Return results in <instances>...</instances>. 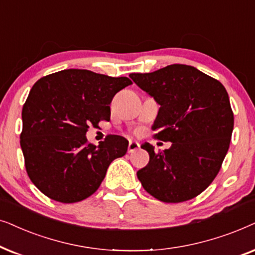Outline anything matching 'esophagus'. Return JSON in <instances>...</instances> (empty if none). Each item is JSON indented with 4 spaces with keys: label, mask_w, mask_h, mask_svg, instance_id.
I'll use <instances>...</instances> for the list:
<instances>
[{
    "label": "esophagus",
    "mask_w": 255,
    "mask_h": 255,
    "mask_svg": "<svg viewBox=\"0 0 255 255\" xmlns=\"http://www.w3.org/2000/svg\"><path fill=\"white\" fill-rule=\"evenodd\" d=\"M138 148H140V143H138V142L130 141L129 144H128V152H129V154H131V152L136 151Z\"/></svg>",
    "instance_id": "34e87169"
}]
</instances>
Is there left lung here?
Returning <instances> with one entry per match:
<instances>
[{"label": "left lung", "mask_w": 255, "mask_h": 255, "mask_svg": "<svg viewBox=\"0 0 255 255\" xmlns=\"http://www.w3.org/2000/svg\"><path fill=\"white\" fill-rule=\"evenodd\" d=\"M159 106L152 130L171 147L155 152L141 145L149 163L137 171L143 189L158 201L181 203L211 184L222 168L232 136L234 118L222 83L196 67L172 64L150 73H130Z\"/></svg>", "instance_id": "obj_1"}]
</instances>
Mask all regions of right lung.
Wrapping results in <instances>:
<instances>
[{"instance_id": "obj_1", "label": "right lung", "mask_w": 255, "mask_h": 255, "mask_svg": "<svg viewBox=\"0 0 255 255\" xmlns=\"http://www.w3.org/2000/svg\"><path fill=\"white\" fill-rule=\"evenodd\" d=\"M130 84L127 77L69 69L33 85L22 110L21 148L29 178L44 195L60 203L83 201L127 152L128 141L120 135L94 145L86 131L110 120L112 99Z\"/></svg>"}]
</instances>
